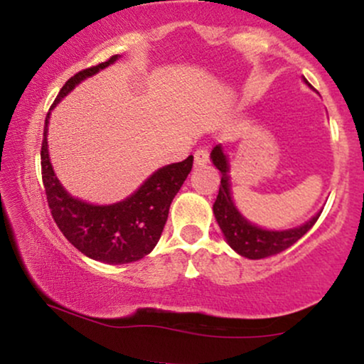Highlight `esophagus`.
I'll list each match as a JSON object with an SVG mask.
<instances>
[{"label":"esophagus","mask_w":364,"mask_h":364,"mask_svg":"<svg viewBox=\"0 0 364 364\" xmlns=\"http://www.w3.org/2000/svg\"><path fill=\"white\" fill-rule=\"evenodd\" d=\"M193 161H195V168H200V166H205L208 162V152L205 149H200L196 150L195 156H193Z\"/></svg>","instance_id":"obj_1"}]
</instances>
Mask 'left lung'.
<instances>
[{"label": "left lung", "instance_id": "left-lung-1", "mask_svg": "<svg viewBox=\"0 0 364 364\" xmlns=\"http://www.w3.org/2000/svg\"><path fill=\"white\" fill-rule=\"evenodd\" d=\"M306 85V78H303ZM212 164L220 173V186L219 195L214 203V215L217 224H219L220 231L228 241V245L241 257L250 258V260H260V258L272 257L287 250L298 240L306 235L308 231L315 225L316 220L321 214L316 212L310 220L301 225H296L291 229H267L260 228V225L253 224L241 214L240 208L236 207L235 200H232V190H231V166H229V156L224 152L223 145H215L210 152Z\"/></svg>", "mask_w": 364, "mask_h": 364}]
</instances>
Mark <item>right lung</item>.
<instances>
[{"label":"right lung","mask_w":364,"mask_h":364,"mask_svg":"<svg viewBox=\"0 0 364 364\" xmlns=\"http://www.w3.org/2000/svg\"><path fill=\"white\" fill-rule=\"evenodd\" d=\"M118 60L119 54H116L101 65L82 70L63 85L46 116L41 149L43 183L54 223L78 252L92 260L109 265L136 262L156 248L168 220L171 202L193 166V156L181 162L162 166L154 171L132 195L109 205H97L75 198L61 185L54 174L49 157L48 127L51 111L78 83L94 77L109 65H114Z\"/></svg>","instance_id":"add662e5"}]
</instances>
